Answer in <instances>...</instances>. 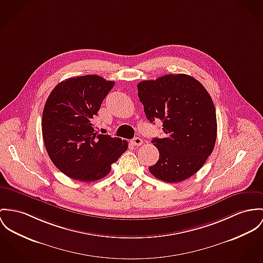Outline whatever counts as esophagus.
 Here are the masks:
<instances>
[{
	"label": "esophagus",
	"instance_id": "obj_1",
	"mask_svg": "<svg viewBox=\"0 0 263 263\" xmlns=\"http://www.w3.org/2000/svg\"><path fill=\"white\" fill-rule=\"evenodd\" d=\"M131 143L134 146H140V145H142V143H143V140H142L141 138H139V137H135V138L132 139Z\"/></svg>",
	"mask_w": 263,
	"mask_h": 263
}]
</instances>
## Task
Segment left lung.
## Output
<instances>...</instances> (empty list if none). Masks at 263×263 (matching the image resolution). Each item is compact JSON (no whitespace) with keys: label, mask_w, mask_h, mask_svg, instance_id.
Returning a JSON list of instances; mask_svg holds the SVG:
<instances>
[{"label":"left lung","mask_w":263,"mask_h":263,"mask_svg":"<svg viewBox=\"0 0 263 263\" xmlns=\"http://www.w3.org/2000/svg\"><path fill=\"white\" fill-rule=\"evenodd\" d=\"M151 123L160 119L164 138H153L159 159L149 167L162 181L177 183L194 175L212 153L217 135L213 101L202 84L186 74H169L137 85Z\"/></svg>","instance_id":"left-lung-1"}]
</instances>
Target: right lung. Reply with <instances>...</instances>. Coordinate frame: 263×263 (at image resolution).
<instances>
[{"label": "right lung", "instance_id": "1", "mask_svg": "<svg viewBox=\"0 0 263 263\" xmlns=\"http://www.w3.org/2000/svg\"><path fill=\"white\" fill-rule=\"evenodd\" d=\"M97 75H85L59 83L49 95L43 111L44 144L54 165L70 178L99 180L127 150L121 138L98 134L93 118L114 87Z\"/></svg>", "mask_w": 263, "mask_h": 263}]
</instances>
